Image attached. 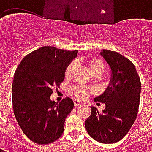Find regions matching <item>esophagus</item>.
I'll return each instance as SVG.
<instances>
[{
  "label": "esophagus",
  "instance_id": "esophagus-1",
  "mask_svg": "<svg viewBox=\"0 0 152 152\" xmlns=\"http://www.w3.org/2000/svg\"><path fill=\"white\" fill-rule=\"evenodd\" d=\"M80 105H82V102H80L78 100H74V106L75 107H79Z\"/></svg>",
  "mask_w": 152,
  "mask_h": 152
}]
</instances>
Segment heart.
I'll return each mask as SVG.
<instances>
[{
  "mask_svg": "<svg viewBox=\"0 0 152 152\" xmlns=\"http://www.w3.org/2000/svg\"><path fill=\"white\" fill-rule=\"evenodd\" d=\"M86 65L89 67V71L94 76H101L104 70H105V65L102 60L99 58H90L89 59L86 60ZM77 66L76 61H72L67 65L65 69L64 76L66 79H71L73 76V73ZM94 93V89L89 87H84V86H75L72 89V94L76 99L84 100L88 96Z\"/></svg>",
  "mask_w": 152,
  "mask_h": 152,
  "instance_id": "b5f03b06",
  "label": "heart"
}]
</instances>
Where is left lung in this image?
<instances>
[{
    "mask_svg": "<svg viewBox=\"0 0 152 152\" xmlns=\"http://www.w3.org/2000/svg\"><path fill=\"white\" fill-rule=\"evenodd\" d=\"M104 59L112 69L111 84L95 102L105 103L99 112L91 107V114L85 122L89 136L105 144L121 140L137 118L141 94V81L134 64L121 53L102 50Z\"/></svg>",
    "mask_w": 152,
    "mask_h": 152,
    "instance_id": "left-lung-1",
    "label": "left lung"
}]
</instances>
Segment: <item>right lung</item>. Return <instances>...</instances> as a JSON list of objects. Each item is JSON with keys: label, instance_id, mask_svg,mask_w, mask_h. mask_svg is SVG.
Returning a JSON list of instances; mask_svg holds the SVG:
<instances>
[{"label": "right lung", "instance_id": "right-lung-1", "mask_svg": "<svg viewBox=\"0 0 152 152\" xmlns=\"http://www.w3.org/2000/svg\"><path fill=\"white\" fill-rule=\"evenodd\" d=\"M77 50L44 46L23 58L14 75L12 103L15 118L27 137L38 144L59 138L64 122L74 107L70 98L58 103L50 100L53 89L59 88L65 69Z\"/></svg>", "mask_w": 152, "mask_h": 152}]
</instances>
